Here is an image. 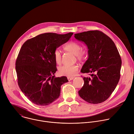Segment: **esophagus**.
<instances>
[{
  "label": "esophagus",
  "instance_id": "esophagus-1",
  "mask_svg": "<svg viewBox=\"0 0 134 134\" xmlns=\"http://www.w3.org/2000/svg\"><path fill=\"white\" fill-rule=\"evenodd\" d=\"M74 78V77H67V79H68L69 81L72 80Z\"/></svg>",
  "mask_w": 134,
  "mask_h": 134
}]
</instances>
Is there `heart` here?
<instances>
[{
  "label": "heart",
  "mask_w": 134,
  "mask_h": 134,
  "mask_svg": "<svg viewBox=\"0 0 134 134\" xmlns=\"http://www.w3.org/2000/svg\"><path fill=\"white\" fill-rule=\"evenodd\" d=\"M64 49L76 55L78 60H83L86 57V53L81 51L82 47L80 44L75 41H71L67 43L64 46ZM54 58L55 62L59 64L62 61L61 53L58 49L55 51L54 53ZM78 70L77 65H64L58 68V72L61 76L72 77L75 76Z\"/></svg>",
  "instance_id": "1"
}]
</instances>
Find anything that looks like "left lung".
Segmentation results:
<instances>
[{
	"instance_id": "left-lung-1",
	"label": "left lung",
	"mask_w": 134,
	"mask_h": 134,
	"mask_svg": "<svg viewBox=\"0 0 134 134\" xmlns=\"http://www.w3.org/2000/svg\"><path fill=\"white\" fill-rule=\"evenodd\" d=\"M74 37L88 47V58L81 72L91 76L83 77L79 95L89 103H103L111 95L120 79L121 60L118 51L111 39L99 30L75 34Z\"/></svg>"
}]
</instances>
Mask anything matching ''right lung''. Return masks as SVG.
Returning a JSON list of instances; mask_svg holds the SVG:
<instances>
[{
  "label": "right lung",
  "mask_w": 134,
  "mask_h": 134,
  "mask_svg": "<svg viewBox=\"0 0 134 134\" xmlns=\"http://www.w3.org/2000/svg\"><path fill=\"white\" fill-rule=\"evenodd\" d=\"M72 32H48L24 42L16 62L18 86L28 99L38 106H47L60 96L65 76L55 77L57 69L54 58L56 48L67 42Z\"/></svg>",
  "instance_id": "1"
}]
</instances>
